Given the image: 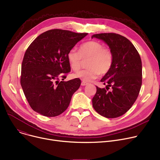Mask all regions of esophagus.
<instances>
[{
  "mask_svg": "<svg viewBox=\"0 0 160 160\" xmlns=\"http://www.w3.org/2000/svg\"><path fill=\"white\" fill-rule=\"evenodd\" d=\"M81 85L82 86H87V85H88V83L86 82H84V81H82V83H81Z\"/></svg>",
  "mask_w": 160,
  "mask_h": 160,
  "instance_id": "obj_1",
  "label": "esophagus"
}]
</instances>
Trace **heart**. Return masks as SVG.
<instances>
[{
    "mask_svg": "<svg viewBox=\"0 0 160 160\" xmlns=\"http://www.w3.org/2000/svg\"><path fill=\"white\" fill-rule=\"evenodd\" d=\"M68 60L71 68L78 71L82 66V59L88 60L87 69L81 70L73 74L74 77L78 78L84 82H90L97 78L100 74H105L111 69L114 56L112 51L97 41H89L82 44L79 52L71 49L68 52Z\"/></svg>",
    "mask_w": 160,
    "mask_h": 160,
    "instance_id": "heart-1",
    "label": "heart"
}]
</instances>
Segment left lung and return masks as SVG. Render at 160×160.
<instances>
[{"mask_svg":"<svg viewBox=\"0 0 160 160\" xmlns=\"http://www.w3.org/2000/svg\"><path fill=\"white\" fill-rule=\"evenodd\" d=\"M91 38L103 40L113 53V64L101 79L106 89L97 87L92 107L100 115L114 118L129 111L136 100L142 83L140 56L132 42L120 35L100 33ZM112 91L108 92L109 88Z\"/></svg>","mask_w":160,"mask_h":160,"instance_id":"left-lung-1","label":"left lung"}]
</instances>
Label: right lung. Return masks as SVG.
Returning a JSON list of instances; mask_svg holds the SVG:
<instances>
[{"mask_svg": "<svg viewBox=\"0 0 160 160\" xmlns=\"http://www.w3.org/2000/svg\"><path fill=\"white\" fill-rule=\"evenodd\" d=\"M88 34L51 29L29 45L22 63L20 84L33 111L54 117L67 109L81 84L79 78L63 81L71 71L67 55Z\"/></svg>", "mask_w": 160, "mask_h": 160, "instance_id": "right-lung-1", "label": "right lung"}]
</instances>
